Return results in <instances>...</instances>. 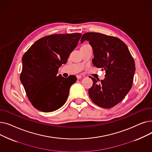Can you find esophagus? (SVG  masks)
<instances>
[{"label": "esophagus", "mask_w": 152, "mask_h": 152, "mask_svg": "<svg viewBox=\"0 0 152 152\" xmlns=\"http://www.w3.org/2000/svg\"><path fill=\"white\" fill-rule=\"evenodd\" d=\"M76 77H77V79H81L82 77V76H80V75H77V76H76Z\"/></svg>", "instance_id": "esophagus-1"}]
</instances>
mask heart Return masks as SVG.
<instances>
[{
  "mask_svg": "<svg viewBox=\"0 0 152 152\" xmlns=\"http://www.w3.org/2000/svg\"><path fill=\"white\" fill-rule=\"evenodd\" d=\"M89 46H90V45H89V44H83V45L81 46V48H80V50H83V49H86V47H89Z\"/></svg>",
  "mask_w": 152,
  "mask_h": 152,
  "instance_id": "b5f03b06",
  "label": "heart"
}]
</instances>
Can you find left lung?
<instances>
[{
  "mask_svg": "<svg viewBox=\"0 0 152 152\" xmlns=\"http://www.w3.org/2000/svg\"><path fill=\"white\" fill-rule=\"evenodd\" d=\"M85 40L93 49V65L105 71L103 80L90 77L93 85L88 91L89 97L100 107L112 108L121 102L131 89L135 70L134 60L127 45L119 38L86 33L81 42Z\"/></svg>",
  "mask_w": 152,
  "mask_h": 152,
  "instance_id": "8db88e82",
  "label": "left lung"
}]
</instances>
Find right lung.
<instances>
[{
    "label": "right lung",
    "instance_id": "right-lung-1",
    "mask_svg": "<svg viewBox=\"0 0 152 152\" xmlns=\"http://www.w3.org/2000/svg\"><path fill=\"white\" fill-rule=\"evenodd\" d=\"M81 36V33L47 36L37 40L23 55L20 81L29 100L37 110L51 112L66 102L70 87L77 78L73 75L65 78L57 73Z\"/></svg>",
    "mask_w": 152,
    "mask_h": 152
}]
</instances>
